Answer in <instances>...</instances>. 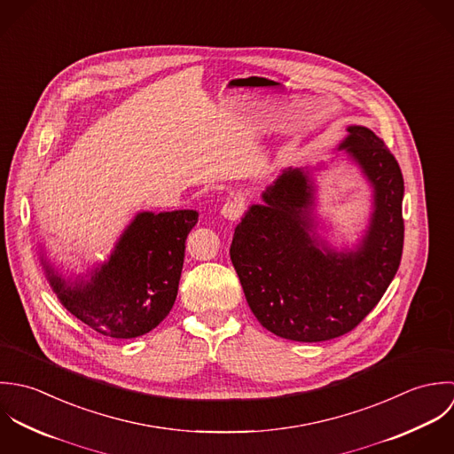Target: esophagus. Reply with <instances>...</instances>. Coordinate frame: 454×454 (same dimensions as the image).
Masks as SVG:
<instances>
[{"instance_id": "obj_1", "label": "esophagus", "mask_w": 454, "mask_h": 454, "mask_svg": "<svg viewBox=\"0 0 454 454\" xmlns=\"http://www.w3.org/2000/svg\"><path fill=\"white\" fill-rule=\"evenodd\" d=\"M244 214V203L239 200H228L223 208H221V215L226 217L228 221H235Z\"/></svg>"}]
</instances>
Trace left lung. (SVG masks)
I'll return each mask as SVG.
<instances>
[{"instance_id": "8db88e82", "label": "left lung", "mask_w": 454, "mask_h": 454, "mask_svg": "<svg viewBox=\"0 0 454 454\" xmlns=\"http://www.w3.org/2000/svg\"><path fill=\"white\" fill-rule=\"evenodd\" d=\"M339 145L373 187V212L362 242L335 251L312 237L314 184L287 168L235 228L230 258L258 321L296 342L332 340L355 330L379 303L403 249V177L384 142L349 126Z\"/></svg>"}]
</instances>
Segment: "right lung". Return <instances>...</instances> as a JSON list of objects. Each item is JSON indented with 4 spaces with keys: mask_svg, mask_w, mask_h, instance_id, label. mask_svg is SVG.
<instances>
[{
    "mask_svg": "<svg viewBox=\"0 0 454 454\" xmlns=\"http://www.w3.org/2000/svg\"><path fill=\"white\" fill-rule=\"evenodd\" d=\"M196 223V210L140 212L108 262L86 278H65L42 256L45 277L65 309L94 332L112 339L140 337L176 303L185 239Z\"/></svg>",
    "mask_w": 454,
    "mask_h": 454,
    "instance_id": "right-lung-1",
    "label": "right lung"
}]
</instances>
